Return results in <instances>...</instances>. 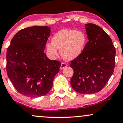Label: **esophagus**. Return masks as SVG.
<instances>
[{
    "instance_id": "esophagus-1",
    "label": "esophagus",
    "mask_w": 123,
    "mask_h": 123,
    "mask_svg": "<svg viewBox=\"0 0 123 123\" xmlns=\"http://www.w3.org/2000/svg\"><path fill=\"white\" fill-rule=\"evenodd\" d=\"M67 66H68V65H67V63H66L62 62L61 64V68H60L61 69H64L65 68H66Z\"/></svg>"
}]
</instances>
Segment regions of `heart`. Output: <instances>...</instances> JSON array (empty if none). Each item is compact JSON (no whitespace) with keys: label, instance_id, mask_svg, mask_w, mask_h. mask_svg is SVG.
<instances>
[{"label":"heart","instance_id":"obj_1","mask_svg":"<svg viewBox=\"0 0 123 123\" xmlns=\"http://www.w3.org/2000/svg\"><path fill=\"white\" fill-rule=\"evenodd\" d=\"M87 44V37L81 31L73 29H62L54 35L52 43L46 44V50L52 57L57 55V49L62 57L73 60L82 53Z\"/></svg>","mask_w":123,"mask_h":123}]
</instances>
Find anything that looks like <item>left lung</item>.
Returning a JSON list of instances; mask_svg holds the SVG:
<instances>
[{"instance_id": "left-lung-1", "label": "left lung", "mask_w": 123, "mask_h": 123, "mask_svg": "<svg viewBox=\"0 0 123 123\" xmlns=\"http://www.w3.org/2000/svg\"><path fill=\"white\" fill-rule=\"evenodd\" d=\"M88 42L82 53L71 61L70 84L82 94H94L105 87L115 66L116 49L109 36L98 25H85Z\"/></svg>"}]
</instances>
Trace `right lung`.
<instances>
[{
    "mask_svg": "<svg viewBox=\"0 0 123 123\" xmlns=\"http://www.w3.org/2000/svg\"><path fill=\"white\" fill-rule=\"evenodd\" d=\"M50 32L46 26L24 28L14 35L7 48V76L22 95L36 98L47 94L60 71V62L50 60L44 53Z\"/></svg>",
    "mask_w": 123,
    "mask_h": 123,
    "instance_id": "add662e5",
    "label": "right lung"
}]
</instances>
